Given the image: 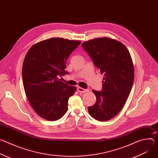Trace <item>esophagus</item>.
Returning a JSON list of instances; mask_svg holds the SVG:
<instances>
[{
	"label": "esophagus",
	"mask_w": 158,
	"mask_h": 158,
	"mask_svg": "<svg viewBox=\"0 0 158 158\" xmlns=\"http://www.w3.org/2000/svg\"><path fill=\"white\" fill-rule=\"evenodd\" d=\"M77 91L79 92V93H86V92H87V91H89V89H84V88H82V87H77Z\"/></svg>",
	"instance_id": "obj_1"
}]
</instances>
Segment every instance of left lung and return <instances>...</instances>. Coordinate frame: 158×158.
Returning <instances> with one entry per match:
<instances>
[{
  "label": "left lung",
  "mask_w": 158,
  "mask_h": 158,
  "mask_svg": "<svg viewBox=\"0 0 158 158\" xmlns=\"http://www.w3.org/2000/svg\"><path fill=\"white\" fill-rule=\"evenodd\" d=\"M82 46L104 75L102 91L93 90L97 100L88 112L96 120L108 121L120 112L131 91L134 77L131 56L123 43L109 37L89 40Z\"/></svg>",
  "instance_id": "left-lung-1"
}]
</instances>
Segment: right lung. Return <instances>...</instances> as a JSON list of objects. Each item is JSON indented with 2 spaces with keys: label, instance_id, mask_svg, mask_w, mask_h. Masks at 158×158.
I'll return each instance as SVG.
<instances>
[{
  "label": "right lung",
  "instance_id": "right-lung-1",
  "mask_svg": "<svg viewBox=\"0 0 158 158\" xmlns=\"http://www.w3.org/2000/svg\"><path fill=\"white\" fill-rule=\"evenodd\" d=\"M81 43L54 37L39 42L29 49L22 65V81L31 107L41 118L56 121L67 110L69 98L76 87L62 81L65 62Z\"/></svg>",
  "mask_w": 158,
  "mask_h": 158
}]
</instances>
